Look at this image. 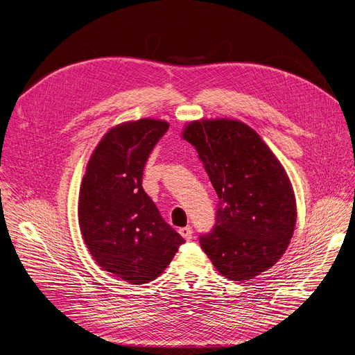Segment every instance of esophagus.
Segmentation results:
<instances>
[{"label":"esophagus","mask_w":355,"mask_h":355,"mask_svg":"<svg viewBox=\"0 0 355 355\" xmlns=\"http://www.w3.org/2000/svg\"><path fill=\"white\" fill-rule=\"evenodd\" d=\"M180 235H181L185 241H191V239H192V235H194V231H192L191 227H185V228H181V230H180Z\"/></svg>","instance_id":"34e87169"}]
</instances>
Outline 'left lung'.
Instances as JSON below:
<instances>
[{"label": "left lung", "instance_id": "left-lung-1", "mask_svg": "<svg viewBox=\"0 0 355 355\" xmlns=\"http://www.w3.org/2000/svg\"><path fill=\"white\" fill-rule=\"evenodd\" d=\"M182 139L196 146L219 198L214 228L200 235L214 266L239 282L272 268L296 225L293 188L279 159L236 120L192 121Z\"/></svg>", "mask_w": 355, "mask_h": 355}]
</instances>
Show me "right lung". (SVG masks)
Returning a JSON list of instances; mask_svg holds the SVG:
<instances>
[{"label":"right lung","instance_id":"right-lung-1","mask_svg":"<svg viewBox=\"0 0 355 355\" xmlns=\"http://www.w3.org/2000/svg\"><path fill=\"white\" fill-rule=\"evenodd\" d=\"M168 123L141 119L113 127L93 151L79 196L85 243L105 270L133 284L164 272L185 242L143 189V171Z\"/></svg>","mask_w":355,"mask_h":355}]
</instances>
